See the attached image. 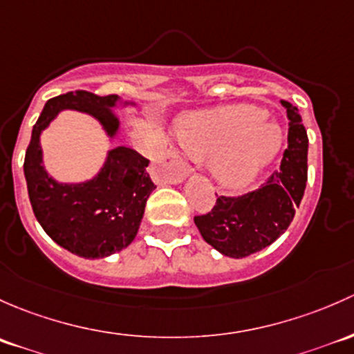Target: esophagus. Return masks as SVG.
Wrapping results in <instances>:
<instances>
[{"label": "esophagus", "instance_id": "1", "mask_svg": "<svg viewBox=\"0 0 354 354\" xmlns=\"http://www.w3.org/2000/svg\"><path fill=\"white\" fill-rule=\"evenodd\" d=\"M172 163H176V167H177V172H176V176L174 177H170V180L172 182H180L182 178H185L189 176V174L192 172V169L189 165H185L184 162H182L180 158H174L172 160Z\"/></svg>", "mask_w": 354, "mask_h": 354}]
</instances>
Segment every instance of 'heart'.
<instances>
[{"mask_svg": "<svg viewBox=\"0 0 354 354\" xmlns=\"http://www.w3.org/2000/svg\"><path fill=\"white\" fill-rule=\"evenodd\" d=\"M177 141L194 160H209L211 176L228 191H243L276 158L283 131L254 105H228L185 115Z\"/></svg>", "mask_w": 354, "mask_h": 354, "instance_id": "1", "label": "heart"}]
</instances>
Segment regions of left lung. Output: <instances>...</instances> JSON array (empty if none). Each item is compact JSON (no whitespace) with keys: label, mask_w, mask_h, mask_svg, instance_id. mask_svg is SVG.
<instances>
[{"label":"left lung","mask_w":354,"mask_h":354,"mask_svg":"<svg viewBox=\"0 0 354 354\" xmlns=\"http://www.w3.org/2000/svg\"><path fill=\"white\" fill-rule=\"evenodd\" d=\"M290 119L281 165L262 187L228 198L220 196L209 213L194 216L203 239L223 256L242 259L271 245L293 221L307 185L308 138L298 109L281 100Z\"/></svg>","instance_id":"left-lung-1"}]
</instances>
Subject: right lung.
I'll use <instances>...</instances> for the list:
<instances>
[{
	"label": "right lung",
	"instance_id": "right-lung-1",
	"mask_svg": "<svg viewBox=\"0 0 354 354\" xmlns=\"http://www.w3.org/2000/svg\"><path fill=\"white\" fill-rule=\"evenodd\" d=\"M127 105L136 104L119 95L69 92L47 100L32 129L24 163L32 209L44 232L57 245L80 257H107L133 242L147 199L155 189L147 174L150 162L131 148L115 147L107 151L104 165L90 180L57 182L44 167L41 134L59 112L78 111L97 119L105 134L114 140L121 121L112 109Z\"/></svg>",
	"mask_w": 354,
	"mask_h": 354
}]
</instances>
